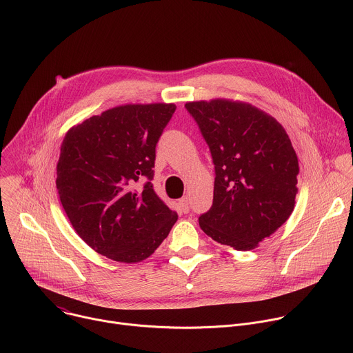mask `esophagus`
Segmentation results:
<instances>
[{
    "label": "esophagus",
    "instance_id": "34e87169",
    "mask_svg": "<svg viewBox=\"0 0 353 353\" xmlns=\"http://www.w3.org/2000/svg\"><path fill=\"white\" fill-rule=\"evenodd\" d=\"M179 205L184 214H187L190 211V201L187 196H183L181 199H179Z\"/></svg>",
    "mask_w": 353,
    "mask_h": 353
}]
</instances>
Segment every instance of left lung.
<instances>
[{"instance_id": "8db88e82", "label": "left lung", "mask_w": 353, "mask_h": 353, "mask_svg": "<svg viewBox=\"0 0 353 353\" xmlns=\"http://www.w3.org/2000/svg\"><path fill=\"white\" fill-rule=\"evenodd\" d=\"M215 165L214 203L199 228L234 250H253L290 216L299 162L285 128L240 100L187 102Z\"/></svg>"}]
</instances>
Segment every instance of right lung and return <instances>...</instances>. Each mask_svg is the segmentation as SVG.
I'll return each mask as SVG.
<instances>
[{"label":"right lung","instance_id":"right-lung-1","mask_svg":"<svg viewBox=\"0 0 353 353\" xmlns=\"http://www.w3.org/2000/svg\"><path fill=\"white\" fill-rule=\"evenodd\" d=\"M174 103L123 105L71 127L61 143L57 190L77 234L117 263L148 259L177 221L155 194V148ZM146 176L142 189L136 181Z\"/></svg>","mask_w":353,"mask_h":353}]
</instances>
